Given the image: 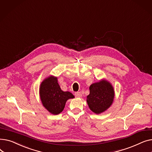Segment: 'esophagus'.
Here are the masks:
<instances>
[{
	"instance_id": "obj_1",
	"label": "esophagus",
	"mask_w": 152,
	"mask_h": 152,
	"mask_svg": "<svg viewBox=\"0 0 152 152\" xmlns=\"http://www.w3.org/2000/svg\"><path fill=\"white\" fill-rule=\"evenodd\" d=\"M75 95L76 97H81V94L80 92H76L75 93Z\"/></svg>"
}]
</instances>
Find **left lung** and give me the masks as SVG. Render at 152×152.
<instances>
[{
  "mask_svg": "<svg viewBox=\"0 0 152 152\" xmlns=\"http://www.w3.org/2000/svg\"><path fill=\"white\" fill-rule=\"evenodd\" d=\"M90 94L87 97V102L90 109L96 114L107 110L113 103L115 94L112 86L105 80L92 84Z\"/></svg>",
  "mask_w": 152,
  "mask_h": 152,
  "instance_id": "1",
  "label": "left lung"
}]
</instances>
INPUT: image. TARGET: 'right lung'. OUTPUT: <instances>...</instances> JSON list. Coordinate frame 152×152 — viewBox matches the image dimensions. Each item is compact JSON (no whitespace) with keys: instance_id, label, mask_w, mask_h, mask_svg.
Wrapping results in <instances>:
<instances>
[{"instance_id":"right-lung-1","label":"right lung","mask_w":152,"mask_h":152,"mask_svg":"<svg viewBox=\"0 0 152 152\" xmlns=\"http://www.w3.org/2000/svg\"><path fill=\"white\" fill-rule=\"evenodd\" d=\"M39 93L44 107L53 115L60 113L65 108L67 100L74 98L71 92L61 89L57 78L53 76L45 79L41 83Z\"/></svg>"}]
</instances>
